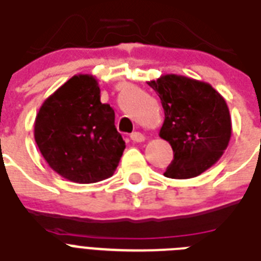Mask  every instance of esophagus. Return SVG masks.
I'll return each mask as SVG.
<instances>
[{
  "label": "esophagus",
  "instance_id": "obj_1",
  "mask_svg": "<svg viewBox=\"0 0 261 261\" xmlns=\"http://www.w3.org/2000/svg\"><path fill=\"white\" fill-rule=\"evenodd\" d=\"M130 139H132L135 143H142L146 140V136L140 132H133L132 135H130Z\"/></svg>",
  "mask_w": 261,
  "mask_h": 261
}]
</instances>
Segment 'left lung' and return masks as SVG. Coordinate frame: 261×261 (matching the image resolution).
I'll return each mask as SVG.
<instances>
[{"instance_id":"8db88e82","label":"left lung","mask_w":261,"mask_h":261,"mask_svg":"<svg viewBox=\"0 0 261 261\" xmlns=\"http://www.w3.org/2000/svg\"><path fill=\"white\" fill-rule=\"evenodd\" d=\"M148 85L160 96L165 113L160 138L173 150L164 175L199 176L220 160L230 143L232 126L224 97L211 84L177 74H164Z\"/></svg>"}]
</instances>
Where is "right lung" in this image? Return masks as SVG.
Returning <instances> with one entry per match:
<instances>
[{"mask_svg": "<svg viewBox=\"0 0 261 261\" xmlns=\"http://www.w3.org/2000/svg\"><path fill=\"white\" fill-rule=\"evenodd\" d=\"M114 110L100 101L99 82L77 74L44 100L34 139L52 169L74 183H96L114 175L125 142L114 125Z\"/></svg>", "mask_w": 261, "mask_h": 261, "instance_id": "add662e5", "label": "right lung"}]
</instances>
